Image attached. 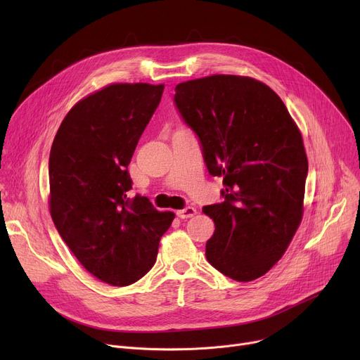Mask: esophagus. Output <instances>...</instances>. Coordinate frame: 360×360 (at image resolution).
Instances as JSON below:
<instances>
[{
  "instance_id": "34e87169",
  "label": "esophagus",
  "mask_w": 360,
  "mask_h": 360,
  "mask_svg": "<svg viewBox=\"0 0 360 360\" xmlns=\"http://www.w3.org/2000/svg\"><path fill=\"white\" fill-rule=\"evenodd\" d=\"M176 214L179 219H188V217H193L197 214V209L195 207L190 205V207H185V209H182V210H178Z\"/></svg>"
}]
</instances>
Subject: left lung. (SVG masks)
Wrapping results in <instances>:
<instances>
[{
    "mask_svg": "<svg viewBox=\"0 0 360 360\" xmlns=\"http://www.w3.org/2000/svg\"><path fill=\"white\" fill-rule=\"evenodd\" d=\"M175 90L207 169L223 176L224 201L202 209L216 226L207 261L236 281H252L286 252L304 216L308 159L300 129L278 94L252 77L213 74Z\"/></svg>",
    "mask_w": 360,
    "mask_h": 360,
    "instance_id": "left-lung-1",
    "label": "left lung"
}]
</instances>
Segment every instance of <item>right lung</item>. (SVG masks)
<instances>
[{"instance_id": "obj_1", "label": "right lung", "mask_w": 360, "mask_h": 360, "mask_svg": "<svg viewBox=\"0 0 360 360\" xmlns=\"http://www.w3.org/2000/svg\"><path fill=\"white\" fill-rule=\"evenodd\" d=\"M165 84L112 83L75 103L49 155V212L82 266L112 286L140 280L175 219L146 197L129 200L128 165Z\"/></svg>"}]
</instances>
